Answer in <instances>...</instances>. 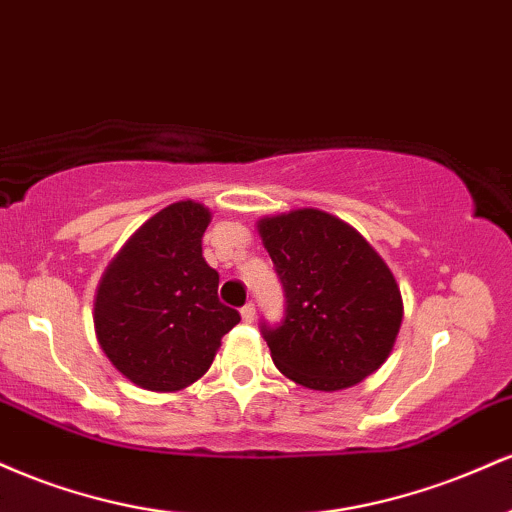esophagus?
<instances>
[{"label":"esophagus","instance_id":"obj_1","mask_svg":"<svg viewBox=\"0 0 512 512\" xmlns=\"http://www.w3.org/2000/svg\"><path fill=\"white\" fill-rule=\"evenodd\" d=\"M240 317H243V322H255V305H243V308H240Z\"/></svg>","mask_w":512,"mask_h":512}]
</instances>
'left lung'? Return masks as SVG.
<instances>
[{
	"mask_svg": "<svg viewBox=\"0 0 512 512\" xmlns=\"http://www.w3.org/2000/svg\"><path fill=\"white\" fill-rule=\"evenodd\" d=\"M257 231L286 293L281 325L262 322L274 366L322 392L361 383L383 366L404 305L373 245L320 209L264 216Z\"/></svg>",
	"mask_w": 512,
	"mask_h": 512,
	"instance_id": "obj_1",
	"label": "left lung"
}]
</instances>
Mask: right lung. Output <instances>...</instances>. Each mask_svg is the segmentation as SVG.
I'll return each instance as SVG.
<instances>
[{
	"label": "right lung",
	"instance_id": "right-lung-1",
	"mask_svg": "<svg viewBox=\"0 0 512 512\" xmlns=\"http://www.w3.org/2000/svg\"><path fill=\"white\" fill-rule=\"evenodd\" d=\"M209 221L211 211L192 199L161 209L122 245L98 284V344L144 390L195 383L240 322L238 310L219 301V274L202 257Z\"/></svg>",
	"mask_w": 512,
	"mask_h": 512
}]
</instances>
